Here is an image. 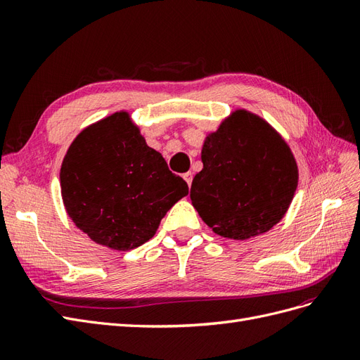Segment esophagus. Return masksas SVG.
<instances>
[{
    "label": "esophagus",
    "mask_w": 360,
    "mask_h": 360,
    "mask_svg": "<svg viewBox=\"0 0 360 360\" xmlns=\"http://www.w3.org/2000/svg\"><path fill=\"white\" fill-rule=\"evenodd\" d=\"M183 179H184V181L188 183V186L191 188V184H192V172H184L183 174Z\"/></svg>",
    "instance_id": "34e87169"
}]
</instances>
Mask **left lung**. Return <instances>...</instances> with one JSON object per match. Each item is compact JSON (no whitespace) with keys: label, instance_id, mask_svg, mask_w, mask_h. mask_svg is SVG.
Listing matches in <instances>:
<instances>
[{"label":"left lung","instance_id":"obj_1","mask_svg":"<svg viewBox=\"0 0 360 360\" xmlns=\"http://www.w3.org/2000/svg\"><path fill=\"white\" fill-rule=\"evenodd\" d=\"M191 201L212 231L234 240L270 231L285 216L299 181L290 146L264 118L234 110L201 148Z\"/></svg>","mask_w":360,"mask_h":360}]
</instances>
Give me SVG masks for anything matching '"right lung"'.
<instances>
[{
	"mask_svg": "<svg viewBox=\"0 0 360 360\" xmlns=\"http://www.w3.org/2000/svg\"><path fill=\"white\" fill-rule=\"evenodd\" d=\"M60 184L72 222L114 250L148 242L162 217L189 193L188 183L147 146L127 111L81 130L63 159Z\"/></svg>",
	"mask_w": 360,
	"mask_h": 360,
	"instance_id": "1",
	"label": "right lung"
}]
</instances>
